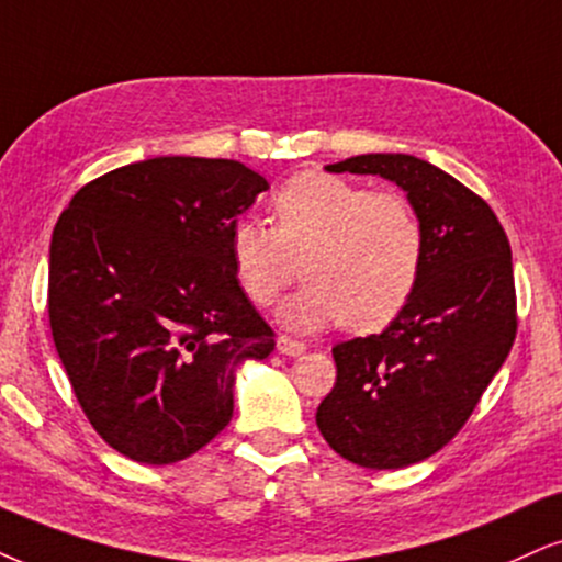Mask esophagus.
<instances>
[{"label":"esophagus","instance_id":"esophagus-1","mask_svg":"<svg viewBox=\"0 0 562 562\" xmlns=\"http://www.w3.org/2000/svg\"><path fill=\"white\" fill-rule=\"evenodd\" d=\"M276 349H279L283 357H300V355H304V349H307V346H304L302 341H296V338L279 336V341H276Z\"/></svg>","mask_w":562,"mask_h":562}]
</instances>
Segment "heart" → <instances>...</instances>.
Wrapping results in <instances>:
<instances>
[{"mask_svg": "<svg viewBox=\"0 0 562 562\" xmlns=\"http://www.w3.org/2000/svg\"><path fill=\"white\" fill-rule=\"evenodd\" d=\"M273 228L241 218L228 232L234 273L249 300L270 307L296 276L307 283L283 304L281 323L317 330L344 323L375 330L417 289L425 226L406 198L351 179L302 171L270 198Z\"/></svg>", "mask_w": 562, "mask_h": 562, "instance_id": "obj_1", "label": "heart"}]
</instances>
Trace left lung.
Segmentation results:
<instances>
[{"instance_id": "left-lung-1", "label": "left lung", "mask_w": 562, "mask_h": 562, "mask_svg": "<svg viewBox=\"0 0 562 562\" xmlns=\"http://www.w3.org/2000/svg\"><path fill=\"white\" fill-rule=\"evenodd\" d=\"M325 169L391 179L425 226L412 300L383 334L334 346L336 385L315 414L346 461L404 469L453 440L514 346L510 245L493 207L417 156L367 154Z\"/></svg>"}]
</instances>
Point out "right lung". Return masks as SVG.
Returning a JSON list of instances; mask_svg holds the SVG:
<instances>
[{
    "label": "right lung",
    "mask_w": 562,
    "mask_h": 562,
    "mask_svg": "<svg viewBox=\"0 0 562 562\" xmlns=\"http://www.w3.org/2000/svg\"><path fill=\"white\" fill-rule=\"evenodd\" d=\"M266 190L239 161L158 156L80 187L54 226V346L88 422L127 459L164 467L207 446L232 419L237 367L273 351L228 255Z\"/></svg>",
    "instance_id": "right-lung-1"
}]
</instances>
